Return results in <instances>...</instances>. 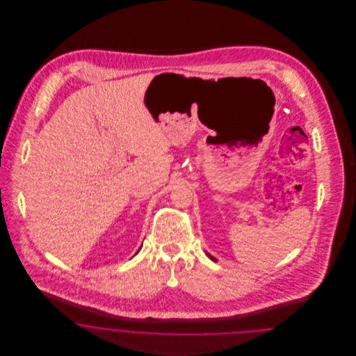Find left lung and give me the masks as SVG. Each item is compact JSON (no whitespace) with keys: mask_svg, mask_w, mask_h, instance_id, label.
Segmentation results:
<instances>
[{"mask_svg":"<svg viewBox=\"0 0 356 356\" xmlns=\"http://www.w3.org/2000/svg\"><path fill=\"white\" fill-rule=\"evenodd\" d=\"M208 254V257H211V259H212V260H213V261H218V260H216V259H215V257H213V256H211V254Z\"/></svg>","mask_w":356,"mask_h":356,"instance_id":"obj_1","label":"left lung"}]
</instances>
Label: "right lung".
I'll return each mask as SVG.
<instances>
[{"label":"right lung","instance_id":"right-lung-1","mask_svg":"<svg viewBox=\"0 0 356 356\" xmlns=\"http://www.w3.org/2000/svg\"><path fill=\"white\" fill-rule=\"evenodd\" d=\"M140 248H141V247H140ZM140 248H138V251H140ZM138 251H137V252H138ZM137 252H136V254H137Z\"/></svg>","mask_w":356,"mask_h":356}]
</instances>
